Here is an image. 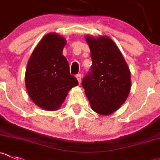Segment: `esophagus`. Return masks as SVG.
Instances as JSON below:
<instances>
[{
  "mask_svg": "<svg viewBox=\"0 0 160 160\" xmlns=\"http://www.w3.org/2000/svg\"><path fill=\"white\" fill-rule=\"evenodd\" d=\"M76 77H77V80H78L79 83H80V82H81V79H82V75L80 74V73H78V74H77V76H76Z\"/></svg>",
  "mask_w": 160,
  "mask_h": 160,
  "instance_id": "1",
  "label": "esophagus"
}]
</instances>
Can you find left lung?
<instances>
[{
  "label": "left lung",
  "mask_w": 160,
  "mask_h": 160,
  "mask_svg": "<svg viewBox=\"0 0 160 160\" xmlns=\"http://www.w3.org/2000/svg\"><path fill=\"white\" fill-rule=\"evenodd\" d=\"M90 48L92 66L82 86L92 109L101 115L118 110L130 90V72L113 41L107 37H86Z\"/></svg>",
  "instance_id": "left-lung-1"
}]
</instances>
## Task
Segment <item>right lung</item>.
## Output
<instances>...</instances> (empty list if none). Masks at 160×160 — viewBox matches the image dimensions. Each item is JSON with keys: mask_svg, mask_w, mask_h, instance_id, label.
Returning a JSON list of instances; mask_svg holds the SVG:
<instances>
[{"mask_svg": "<svg viewBox=\"0 0 160 160\" xmlns=\"http://www.w3.org/2000/svg\"><path fill=\"white\" fill-rule=\"evenodd\" d=\"M64 38L50 33L43 38L32 53L25 73L27 90L35 104L47 110L60 107L72 87L78 84L70 73L63 49Z\"/></svg>", "mask_w": 160, "mask_h": 160, "instance_id": "add662e5", "label": "right lung"}]
</instances>
